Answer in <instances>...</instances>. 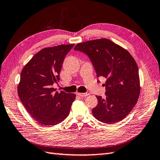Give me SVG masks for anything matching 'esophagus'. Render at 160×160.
Here are the masks:
<instances>
[{
	"label": "esophagus",
	"mask_w": 160,
	"mask_h": 160,
	"mask_svg": "<svg viewBox=\"0 0 160 160\" xmlns=\"http://www.w3.org/2000/svg\"><path fill=\"white\" fill-rule=\"evenodd\" d=\"M77 95L80 96V97H87L88 95H89V94L88 93H78V92Z\"/></svg>",
	"instance_id": "obj_1"
}]
</instances>
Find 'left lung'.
I'll return each mask as SVG.
<instances>
[{"mask_svg":"<svg viewBox=\"0 0 160 160\" xmlns=\"http://www.w3.org/2000/svg\"><path fill=\"white\" fill-rule=\"evenodd\" d=\"M74 50L86 54L97 77L107 79L105 97L97 96L94 117L107 124L125 118L138 102L140 94L139 70L127 50L107 39H94L77 44Z\"/></svg>","mask_w":160,"mask_h":160,"instance_id":"obj_1","label":"left lung"}]
</instances>
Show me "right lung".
Segmentation results:
<instances>
[{"label":"right lung","mask_w":160,"mask_h":160,"mask_svg":"<svg viewBox=\"0 0 160 160\" xmlns=\"http://www.w3.org/2000/svg\"><path fill=\"white\" fill-rule=\"evenodd\" d=\"M74 44L60 45L40 50L22 69L17 90L32 118L45 126L55 125L69 115L75 94L56 92L52 87L60 80L67 53Z\"/></svg>","instance_id":"obj_1"}]
</instances>
